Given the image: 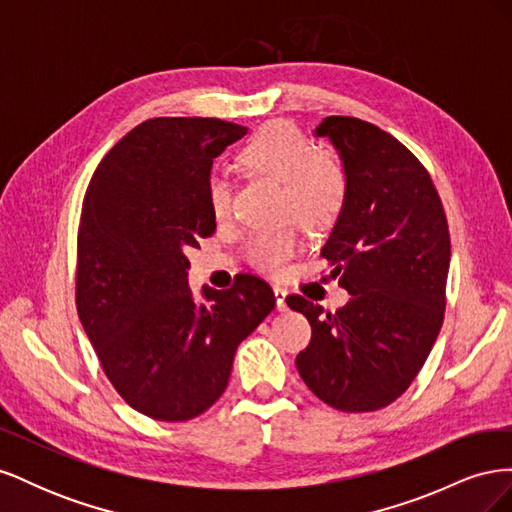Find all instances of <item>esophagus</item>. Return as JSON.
<instances>
[{
	"label": "esophagus",
	"instance_id": "1",
	"mask_svg": "<svg viewBox=\"0 0 512 512\" xmlns=\"http://www.w3.org/2000/svg\"><path fill=\"white\" fill-rule=\"evenodd\" d=\"M273 294H275V303H277V309H280V312H284L286 309V288H282V286H273Z\"/></svg>",
	"mask_w": 512,
	"mask_h": 512
}]
</instances>
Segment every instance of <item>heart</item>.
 I'll return each instance as SVG.
<instances>
[{
	"mask_svg": "<svg viewBox=\"0 0 512 512\" xmlns=\"http://www.w3.org/2000/svg\"><path fill=\"white\" fill-rule=\"evenodd\" d=\"M239 162L252 175L282 183V215L307 230H329L346 207V164L331 151H316L314 143L288 121H273L260 128L241 149ZM207 198L215 218H226L230 211L228 181L211 177ZM297 247L292 228L258 232L247 243V260L265 273H280Z\"/></svg>",
	"mask_w": 512,
	"mask_h": 512,
	"instance_id": "heart-1",
	"label": "heart"
}]
</instances>
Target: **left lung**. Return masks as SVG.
I'll return each instance as SVG.
<instances>
[{"label":"left lung","instance_id":"1","mask_svg":"<svg viewBox=\"0 0 512 512\" xmlns=\"http://www.w3.org/2000/svg\"><path fill=\"white\" fill-rule=\"evenodd\" d=\"M348 170L346 207L320 250L350 292L335 314L292 294L312 324L297 369L324 404L380 410L404 393L436 344L446 307L451 237L427 168L395 136L356 117L316 128Z\"/></svg>","mask_w":512,"mask_h":512}]
</instances>
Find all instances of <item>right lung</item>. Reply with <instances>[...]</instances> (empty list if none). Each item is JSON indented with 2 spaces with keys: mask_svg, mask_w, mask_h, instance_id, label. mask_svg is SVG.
<instances>
[{
  "mask_svg": "<svg viewBox=\"0 0 512 512\" xmlns=\"http://www.w3.org/2000/svg\"><path fill=\"white\" fill-rule=\"evenodd\" d=\"M247 128L209 117H156L106 153L83 198L76 312L106 378L134 410L190 421L226 391L237 346L275 307L239 275L196 303L185 250L215 232L213 160Z\"/></svg>",
  "mask_w": 512,
  "mask_h": 512,
  "instance_id": "add662e5",
  "label": "right lung"
}]
</instances>
